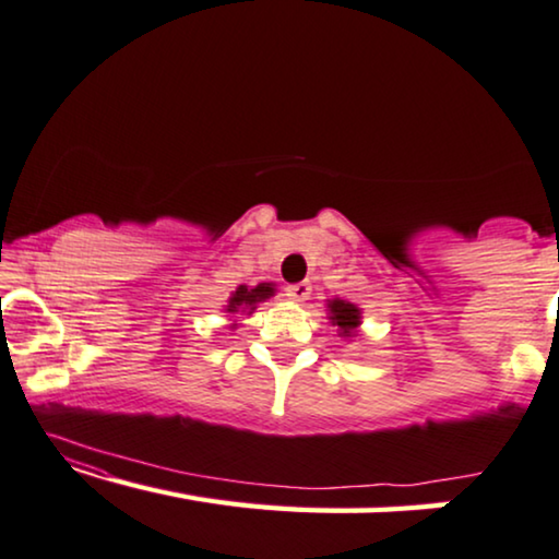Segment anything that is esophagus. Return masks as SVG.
Listing matches in <instances>:
<instances>
[{
  "instance_id": "34e87169",
  "label": "esophagus",
  "mask_w": 559,
  "mask_h": 559,
  "mask_svg": "<svg viewBox=\"0 0 559 559\" xmlns=\"http://www.w3.org/2000/svg\"><path fill=\"white\" fill-rule=\"evenodd\" d=\"M286 296L290 298V301L296 304H304L308 301V296H311V286L308 283H290V286H286Z\"/></svg>"
}]
</instances>
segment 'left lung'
Listing matches in <instances>:
<instances>
[{"instance_id": "left-lung-1", "label": "left lung", "mask_w": 559, "mask_h": 559, "mask_svg": "<svg viewBox=\"0 0 559 559\" xmlns=\"http://www.w3.org/2000/svg\"><path fill=\"white\" fill-rule=\"evenodd\" d=\"M329 319L333 326H338V336H346V338L356 336V329L361 326L359 306L341 301V298H333V301H329Z\"/></svg>"}]
</instances>
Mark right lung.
Returning <instances> with one entry per match:
<instances>
[{"label":"right lung","instance_id":"1","mask_svg":"<svg viewBox=\"0 0 559 559\" xmlns=\"http://www.w3.org/2000/svg\"><path fill=\"white\" fill-rule=\"evenodd\" d=\"M273 294H276V286H273V283H258V286H253V288L238 286L236 294L230 296L226 311L228 313H238V311L253 313V308L261 301H265V298H271ZM233 326H236V323H233Z\"/></svg>","mask_w":559,"mask_h":559}]
</instances>
